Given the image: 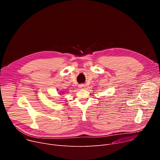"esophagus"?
Returning <instances> with one entry per match:
<instances>
[{
    "mask_svg": "<svg viewBox=\"0 0 160 160\" xmlns=\"http://www.w3.org/2000/svg\"><path fill=\"white\" fill-rule=\"evenodd\" d=\"M85 87V85L84 84H83V83H82V84H80V85H79V87L81 88H83Z\"/></svg>",
    "mask_w": 160,
    "mask_h": 160,
    "instance_id": "esophagus-1",
    "label": "esophagus"
}]
</instances>
